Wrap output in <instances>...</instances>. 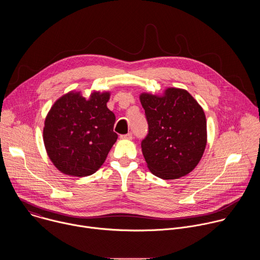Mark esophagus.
Listing matches in <instances>:
<instances>
[{
	"mask_svg": "<svg viewBox=\"0 0 260 260\" xmlns=\"http://www.w3.org/2000/svg\"><path fill=\"white\" fill-rule=\"evenodd\" d=\"M120 138L123 139V140H132V139H133V134H132V133H128V134H126V135H121Z\"/></svg>",
	"mask_w": 260,
	"mask_h": 260,
	"instance_id": "obj_1",
	"label": "esophagus"
}]
</instances>
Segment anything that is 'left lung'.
<instances>
[{
  "instance_id": "left-lung-1",
  "label": "left lung",
  "mask_w": 260,
  "mask_h": 260,
  "mask_svg": "<svg viewBox=\"0 0 260 260\" xmlns=\"http://www.w3.org/2000/svg\"><path fill=\"white\" fill-rule=\"evenodd\" d=\"M148 121L141 147L148 169L173 180L189 174L203 157L207 120L201 105L185 89L169 87L162 95L140 94Z\"/></svg>"
}]
</instances>
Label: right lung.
I'll return each mask as SVG.
<instances>
[{
    "label": "right lung",
    "mask_w": 260,
    "mask_h": 260,
    "mask_svg": "<svg viewBox=\"0 0 260 260\" xmlns=\"http://www.w3.org/2000/svg\"><path fill=\"white\" fill-rule=\"evenodd\" d=\"M109 91H80L60 96L45 118L43 141L48 157L62 174L86 177L105 162L118 136L115 115L107 107Z\"/></svg>",
    "instance_id": "obj_1"
}]
</instances>
